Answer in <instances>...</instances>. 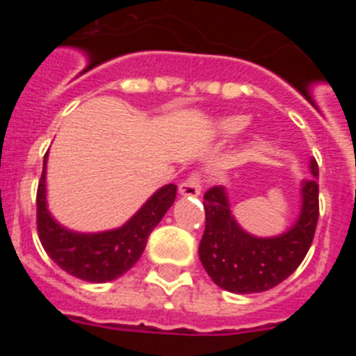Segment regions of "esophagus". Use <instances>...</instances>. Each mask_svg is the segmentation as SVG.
<instances>
[{
    "label": "esophagus",
    "instance_id": "34e87169",
    "mask_svg": "<svg viewBox=\"0 0 356 356\" xmlns=\"http://www.w3.org/2000/svg\"><path fill=\"white\" fill-rule=\"evenodd\" d=\"M178 193L181 196H191V197H196L201 194V178L197 172H193V175L188 176L187 180L181 181L180 187H178Z\"/></svg>",
    "mask_w": 356,
    "mask_h": 356
}]
</instances>
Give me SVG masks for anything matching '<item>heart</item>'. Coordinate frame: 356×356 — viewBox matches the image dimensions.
Segmentation results:
<instances>
[{
    "mask_svg": "<svg viewBox=\"0 0 356 356\" xmlns=\"http://www.w3.org/2000/svg\"><path fill=\"white\" fill-rule=\"evenodd\" d=\"M246 127H248L246 115H228V118L219 121L217 130H219V134L221 135H225V137H234V135L241 134Z\"/></svg>",
    "mask_w": 356,
    "mask_h": 356,
    "instance_id": "obj_1",
    "label": "heart"
}]
</instances>
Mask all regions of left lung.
<instances>
[{"instance_id":"8db88e82","label":"left lung","mask_w":356,"mask_h":356,"mask_svg":"<svg viewBox=\"0 0 356 356\" xmlns=\"http://www.w3.org/2000/svg\"><path fill=\"white\" fill-rule=\"evenodd\" d=\"M312 178L301 181V212L294 225L276 237L248 234L229 210L225 187L205 194V234L200 260L217 287L235 294L264 292L282 284L303 262L319 219V168L310 160Z\"/></svg>"}]
</instances>
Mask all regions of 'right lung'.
Segmentation results:
<instances>
[{
	"label": "right lung",
	"mask_w": 356,
	"mask_h": 356,
	"mask_svg": "<svg viewBox=\"0 0 356 356\" xmlns=\"http://www.w3.org/2000/svg\"><path fill=\"white\" fill-rule=\"evenodd\" d=\"M46 163L37 188V229L49 259L74 278L105 284L119 278L140 259L149 234L162 221L176 197V185H163L140 207L135 216L115 229L80 234L69 229L49 213L46 200Z\"/></svg>",
	"instance_id": "right-lung-1"
}]
</instances>
